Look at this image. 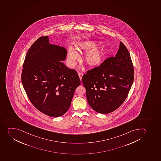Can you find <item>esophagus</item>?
I'll list each match as a JSON object with an SVG mask.
<instances>
[{
	"label": "esophagus",
	"mask_w": 161,
	"mask_h": 161,
	"mask_svg": "<svg viewBox=\"0 0 161 161\" xmlns=\"http://www.w3.org/2000/svg\"><path fill=\"white\" fill-rule=\"evenodd\" d=\"M79 77V78H80V80H82V78L83 75V74H82V73H79V74H78Z\"/></svg>",
	"instance_id": "1"
}]
</instances>
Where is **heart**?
I'll return each instance as SVG.
<instances>
[{"label":"heart","instance_id":"obj_1","mask_svg":"<svg viewBox=\"0 0 161 161\" xmlns=\"http://www.w3.org/2000/svg\"><path fill=\"white\" fill-rule=\"evenodd\" d=\"M78 50L86 52L83 60L84 63L89 67L99 66L106 58L107 51L105 47L98 46V43L91 40H84L77 45ZM79 59V55L72 47L68 50L67 63L70 67H74L76 61Z\"/></svg>","mask_w":161,"mask_h":161}]
</instances>
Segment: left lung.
Here are the masks:
<instances>
[{
  "label": "left lung",
  "instance_id": "obj_1",
  "mask_svg": "<svg viewBox=\"0 0 161 161\" xmlns=\"http://www.w3.org/2000/svg\"><path fill=\"white\" fill-rule=\"evenodd\" d=\"M134 78L130 53L121 42L115 57L108 58L83 76L88 103L99 114L113 112L127 97Z\"/></svg>",
  "mask_w": 161,
  "mask_h": 161
}]
</instances>
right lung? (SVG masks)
<instances>
[{"label":"right lung","mask_w":161,"mask_h":161,"mask_svg":"<svg viewBox=\"0 0 161 161\" xmlns=\"http://www.w3.org/2000/svg\"><path fill=\"white\" fill-rule=\"evenodd\" d=\"M65 47L49 43V36L38 39L25 57L22 82L28 98L38 110L50 117L67 111L75 90L81 83L77 71L63 63Z\"/></svg>","instance_id":"1"}]
</instances>
